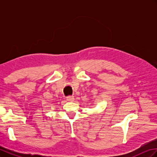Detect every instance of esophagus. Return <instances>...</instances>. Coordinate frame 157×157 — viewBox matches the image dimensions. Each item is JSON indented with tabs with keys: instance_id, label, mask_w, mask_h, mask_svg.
Returning a JSON list of instances; mask_svg holds the SVG:
<instances>
[{
	"instance_id": "1",
	"label": "esophagus",
	"mask_w": 157,
	"mask_h": 157,
	"mask_svg": "<svg viewBox=\"0 0 157 157\" xmlns=\"http://www.w3.org/2000/svg\"><path fill=\"white\" fill-rule=\"evenodd\" d=\"M67 100L69 101H73L74 100V96H69L67 97Z\"/></svg>"
}]
</instances>
